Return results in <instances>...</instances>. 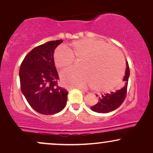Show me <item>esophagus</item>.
<instances>
[{"mask_svg": "<svg viewBox=\"0 0 153 153\" xmlns=\"http://www.w3.org/2000/svg\"><path fill=\"white\" fill-rule=\"evenodd\" d=\"M78 88V89H79V90H80L81 91H82V92H85V91L82 90V89L80 88Z\"/></svg>", "mask_w": 153, "mask_h": 153, "instance_id": "1", "label": "esophagus"}]
</instances>
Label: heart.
<instances>
[{
  "mask_svg": "<svg viewBox=\"0 0 153 153\" xmlns=\"http://www.w3.org/2000/svg\"><path fill=\"white\" fill-rule=\"evenodd\" d=\"M74 58L82 59L81 69H68L60 73L62 83L69 87L92 85L96 90L115 88L124 72V57L115 47L94 39H81L54 50L53 60L59 70L72 65Z\"/></svg>",
  "mask_w": 153,
  "mask_h": 153,
  "instance_id": "b5f03b06",
  "label": "heart"
}]
</instances>
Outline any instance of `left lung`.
<instances>
[{
	"label": "left lung",
	"mask_w": 153,
	"mask_h": 153,
	"mask_svg": "<svg viewBox=\"0 0 153 153\" xmlns=\"http://www.w3.org/2000/svg\"><path fill=\"white\" fill-rule=\"evenodd\" d=\"M126 64L127 68L125 75L123 78L124 85L114 92L101 95V97H99V102L91 107V110L97 113H108L117 109L122 104L127 94L128 80L129 78V68L127 61L126 62Z\"/></svg>",
	"instance_id": "left-lung-1"
}]
</instances>
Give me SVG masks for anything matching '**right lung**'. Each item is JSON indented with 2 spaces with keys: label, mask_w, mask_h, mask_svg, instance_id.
<instances>
[{
  "label": "right lung",
  "mask_w": 153,
  "mask_h": 153,
  "mask_svg": "<svg viewBox=\"0 0 153 153\" xmlns=\"http://www.w3.org/2000/svg\"><path fill=\"white\" fill-rule=\"evenodd\" d=\"M62 39L35 47L24 59L19 70L21 90L33 109L45 115L54 114L65 106L68 91L57 85L58 73L53 54Z\"/></svg>",
  "instance_id": "add662e5"
}]
</instances>
